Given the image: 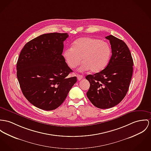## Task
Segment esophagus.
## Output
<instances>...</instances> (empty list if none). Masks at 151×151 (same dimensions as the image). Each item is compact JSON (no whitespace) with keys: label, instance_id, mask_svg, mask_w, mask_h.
Segmentation results:
<instances>
[{"label":"esophagus","instance_id":"obj_1","mask_svg":"<svg viewBox=\"0 0 151 151\" xmlns=\"http://www.w3.org/2000/svg\"><path fill=\"white\" fill-rule=\"evenodd\" d=\"M76 76H77V78H78V79L79 80V81H81V80L83 78V76L81 75H79V74H78L77 75H76Z\"/></svg>","mask_w":151,"mask_h":151}]
</instances>
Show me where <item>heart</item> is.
Instances as JSON below:
<instances>
[{"label": "heart", "mask_w": 151, "mask_h": 151, "mask_svg": "<svg viewBox=\"0 0 151 151\" xmlns=\"http://www.w3.org/2000/svg\"><path fill=\"white\" fill-rule=\"evenodd\" d=\"M111 56L110 45L104 41L91 37H83L75 41L63 52V57L70 68L74 69L81 63L79 71L90 70L96 73L104 70Z\"/></svg>", "instance_id": "heart-1"}]
</instances>
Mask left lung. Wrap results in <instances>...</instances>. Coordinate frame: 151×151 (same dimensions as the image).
<instances>
[{
  "label": "left lung",
  "mask_w": 151,
  "mask_h": 151,
  "mask_svg": "<svg viewBox=\"0 0 151 151\" xmlns=\"http://www.w3.org/2000/svg\"><path fill=\"white\" fill-rule=\"evenodd\" d=\"M112 55L104 70L86 76L90 83L87 96L99 109L113 107L124 98L128 92L133 74V61L127 44L121 40L110 35Z\"/></svg>",
  "instance_id": "8db88e82"
}]
</instances>
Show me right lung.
I'll list each match as a JSON object with an SVG mask.
<instances>
[{
    "label": "right lung",
    "mask_w": 151,
    "mask_h": 151,
    "mask_svg": "<svg viewBox=\"0 0 151 151\" xmlns=\"http://www.w3.org/2000/svg\"><path fill=\"white\" fill-rule=\"evenodd\" d=\"M68 33L41 35L25 44L17 63V76L23 95L35 106L53 110L63 103L77 81L62 55Z\"/></svg>",
    "instance_id": "1"
}]
</instances>
